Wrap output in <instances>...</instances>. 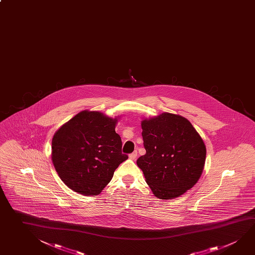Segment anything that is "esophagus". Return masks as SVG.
Returning a JSON list of instances; mask_svg holds the SVG:
<instances>
[{
  "mask_svg": "<svg viewBox=\"0 0 255 255\" xmlns=\"http://www.w3.org/2000/svg\"><path fill=\"white\" fill-rule=\"evenodd\" d=\"M137 156H138V153H137V151L135 150V151L132 152V153H130L129 155V157L130 158V159H135L136 157H137Z\"/></svg>",
  "mask_w": 255,
  "mask_h": 255,
  "instance_id": "obj_1",
  "label": "esophagus"
}]
</instances>
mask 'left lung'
<instances>
[{
  "label": "left lung",
  "mask_w": 255,
  "mask_h": 255,
  "mask_svg": "<svg viewBox=\"0 0 255 255\" xmlns=\"http://www.w3.org/2000/svg\"><path fill=\"white\" fill-rule=\"evenodd\" d=\"M146 154L137 159L155 196L170 200L183 194L201 177L206 147L184 117L164 113L141 122Z\"/></svg>",
  "instance_id": "left-lung-1"
}]
</instances>
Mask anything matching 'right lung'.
<instances>
[{
	"label": "right lung",
	"mask_w": 255,
	"mask_h": 255,
	"mask_svg": "<svg viewBox=\"0 0 255 255\" xmlns=\"http://www.w3.org/2000/svg\"><path fill=\"white\" fill-rule=\"evenodd\" d=\"M117 120L99 112L82 111L55 132L52 160L63 183L83 195H98L112 180L122 153Z\"/></svg>",
	"instance_id": "right-lung-1"
}]
</instances>
